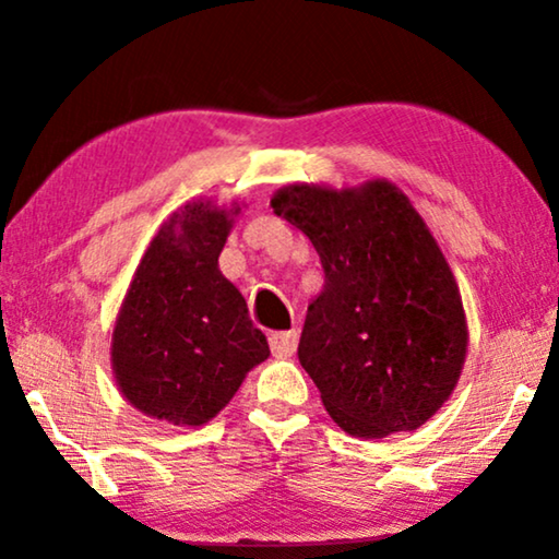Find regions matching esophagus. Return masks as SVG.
Listing matches in <instances>:
<instances>
[{"label":"esophagus","instance_id":"1","mask_svg":"<svg viewBox=\"0 0 559 559\" xmlns=\"http://www.w3.org/2000/svg\"><path fill=\"white\" fill-rule=\"evenodd\" d=\"M297 338H300V335H297L295 328H293V331H277V333H272V335H270V348H272V354L277 356V358L293 356L295 350H297Z\"/></svg>","mask_w":559,"mask_h":559}]
</instances>
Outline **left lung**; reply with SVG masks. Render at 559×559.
<instances>
[{"mask_svg":"<svg viewBox=\"0 0 559 559\" xmlns=\"http://www.w3.org/2000/svg\"><path fill=\"white\" fill-rule=\"evenodd\" d=\"M272 209L325 272L297 358L328 415L356 438L417 430L453 394L468 348L461 293L423 216L386 180L295 182Z\"/></svg>","mask_w":559,"mask_h":559,"instance_id":"obj_1","label":"left lung"}]
</instances>
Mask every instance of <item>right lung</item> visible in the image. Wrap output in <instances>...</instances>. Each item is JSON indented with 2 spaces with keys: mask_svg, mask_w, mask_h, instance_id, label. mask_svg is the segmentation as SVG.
Instances as JSON below:
<instances>
[{
  "mask_svg": "<svg viewBox=\"0 0 559 559\" xmlns=\"http://www.w3.org/2000/svg\"><path fill=\"white\" fill-rule=\"evenodd\" d=\"M239 209L188 203L150 241L111 335L124 400L147 417L198 427L270 356L218 254Z\"/></svg>",
  "mask_w": 559,
  "mask_h": 559,
  "instance_id": "add662e5",
  "label": "right lung"
}]
</instances>
